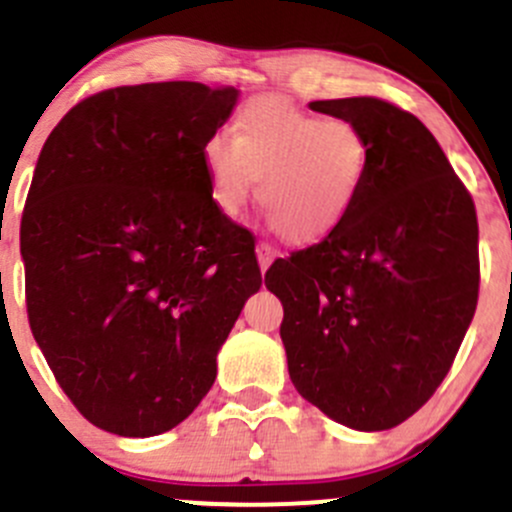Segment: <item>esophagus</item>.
Here are the masks:
<instances>
[{
  "label": "esophagus",
  "mask_w": 512,
  "mask_h": 512,
  "mask_svg": "<svg viewBox=\"0 0 512 512\" xmlns=\"http://www.w3.org/2000/svg\"><path fill=\"white\" fill-rule=\"evenodd\" d=\"M275 257H277L275 247H270L267 242H260V245H257V262H260L262 272H267V267L272 265V260H275Z\"/></svg>",
  "instance_id": "34e87169"
}]
</instances>
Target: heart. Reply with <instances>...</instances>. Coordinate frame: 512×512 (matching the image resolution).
Here are the masks:
<instances>
[{
	"instance_id": "b5f03b06",
	"label": "heart",
	"mask_w": 512,
	"mask_h": 512,
	"mask_svg": "<svg viewBox=\"0 0 512 512\" xmlns=\"http://www.w3.org/2000/svg\"><path fill=\"white\" fill-rule=\"evenodd\" d=\"M210 198L223 215L242 213L257 178V203L294 245L319 242L349 220L371 168L366 133L349 118H324L280 96H257L235 136L205 141Z\"/></svg>"
}]
</instances>
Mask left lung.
I'll list each match as a JSON object with an SVG mask.
<instances>
[{
    "label": "left lung",
    "instance_id": "8db88e82",
    "mask_svg": "<svg viewBox=\"0 0 512 512\" xmlns=\"http://www.w3.org/2000/svg\"><path fill=\"white\" fill-rule=\"evenodd\" d=\"M366 133L371 168L349 220L272 262L294 389L356 431H386L441 386L478 304L471 193L426 126L374 96L312 101Z\"/></svg>",
    "mask_w": 512,
    "mask_h": 512
}]
</instances>
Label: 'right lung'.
<instances>
[{
	"label": "right lung",
	"instance_id": "obj_1",
	"mask_svg": "<svg viewBox=\"0 0 512 512\" xmlns=\"http://www.w3.org/2000/svg\"><path fill=\"white\" fill-rule=\"evenodd\" d=\"M232 86H116L46 138L22 213L29 327L79 414L148 438L185 421L262 285L255 237L210 198L203 146Z\"/></svg>",
	"mask_w": 512,
	"mask_h": 512
}]
</instances>
